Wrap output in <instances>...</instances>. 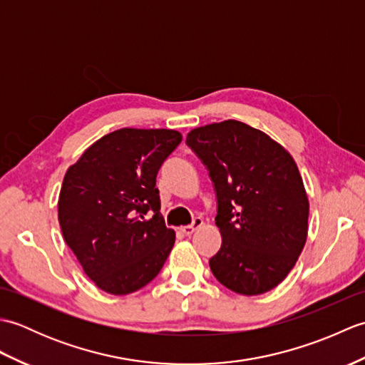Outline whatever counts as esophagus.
<instances>
[{
  "mask_svg": "<svg viewBox=\"0 0 365 365\" xmlns=\"http://www.w3.org/2000/svg\"><path fill=\"white\" fill-rule=\"evenodd\" d=\"M202 224H204L202 218H199V216H197V218L192 220V222L190 224V226H185V227H182V232H183L185 235H188V237H190L191 234H195V230H197L200 226H202Z\"/></svg>",
  "mask_w": 365,
  "mask_h": 365,
  "instance_id": "esophagus-1",
  "label": "esophagus"
}]
</instances>
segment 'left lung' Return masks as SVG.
Returning a JSON list of instances; mask_svg holds the SVG:
<instances>
[{
	"instance_id": "1",
	"label": "left lung",
	"mask_w": 365,
	"mask_h": 365,
	"mask_svg": "<svg viewBox=\"0 0 365 365\" xmlns=\"http://www.w3.org/2000/svg\"><path fill=\"white\" fill-rule=\"evenodd\" d=\"M187 145L213 183L221 247L210 259L218 281L240 294H260L297 263L307 237L309 200L292 155L243 122L191 130Z\"/></svg>"
}]
</instances>
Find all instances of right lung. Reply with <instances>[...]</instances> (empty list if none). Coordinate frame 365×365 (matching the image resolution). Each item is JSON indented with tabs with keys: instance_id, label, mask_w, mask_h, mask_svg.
Instances as JSON below:
<instances>
[{
	"instance_id": "add662e5",
	"label": "right lung",
	"mask_w": 365,
	"mask_h": 365,
	"mask_svg": "<svg viewBox=\"0 0 365 365\" xmlns=\"http://www.w3.org/2000/svg\"><path fill=\"white\" fill-rule=\"evenodd\" d=\"M182 135L120 128L67 169L58 202L63 237L84 273L111 294L133 293L160 273L175 234L160 213L157 174Z\"/></svg>"
}]
</instances>
